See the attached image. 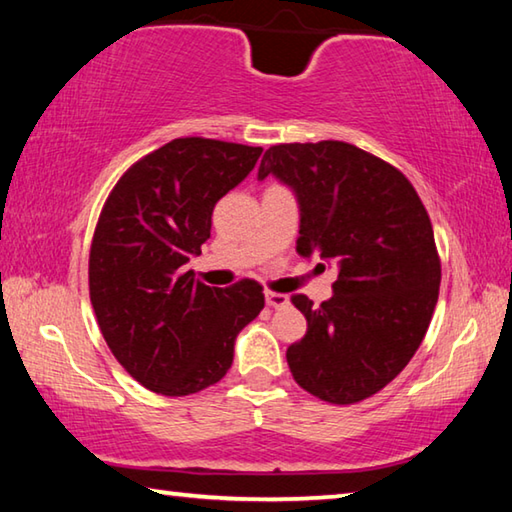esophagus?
<instances>
[{
  "label": "esophagus",
  "instance_id": "1",
  "mask_svg": "<svg viewBox=\"0 0 512 512\" xmlns=\"http://www.w3.org/2000/svg\"><path fill=\"white\" fill-rule=\"evenodd\" d=\"M266 305L268 307H275V309H282L289 305V296L287 293H277V291H266Z\"/></svg>",
  "mask_w": 512,
  "mask_h": 512
}]
</instances>
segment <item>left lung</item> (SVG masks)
Segmentation results:
<instances>
[{
	"mask_svg": "<svg viewBox=\"0 0 512 512\" xmlns=\"http://www.w3.org/2000/svg\"><path fill=\"white\" fill-rule=\"evenodd\" d=\"M271 173L298 196V253L339 266L320 307L291 296L307 318L287 350L291 375L318 400L357 404L391 384L427 334L440 289L431 219L400 169L348 142L275 144L259 180Z\"/></svg>",
	"mask_w": 512,
	"mask_h": 512,
	"instance_id": "1",
	"label": "left lung"
}]
</instances>
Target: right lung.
<instances>
[{"mask_svg": "<svg viewBox=\"0 0 512 512\" xmlns=\"http://www.w3.org/2000/svg\"><path fill=\"white\" fill-rule=\"evenodd\" d=\"M262 146L178 137L124 171L90 248V302L110 352L153 393L203 391L232 366L235 339L264 309V289L207 287L185 271L210 239L212 210Z\"/></svg>", "mask_w": 512, "mask_h": 512, "instance_id": "right-lung-1", "label": "right lung"}]
</instances>
